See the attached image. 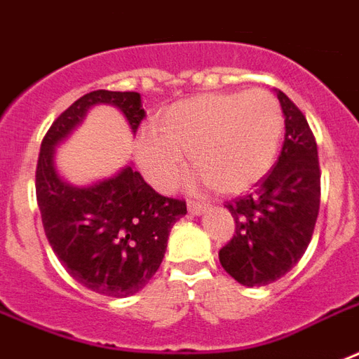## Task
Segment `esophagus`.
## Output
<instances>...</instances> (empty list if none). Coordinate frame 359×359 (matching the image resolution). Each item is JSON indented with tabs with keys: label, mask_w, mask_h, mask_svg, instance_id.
Returning a JSON list of instances; mask_svg holds the SVG:
<instances>
[{
	"label": "esophagus",
	"mask_w": 359,
	"mask_h": 359,
	"mask_svg": "<svg viewBox=\"0 0 359 359\" xmlns=\"http://www.w3.org/2000/svg\"><path fill=\"white\" fill-rule=\"evenodd\" d=\"M187 208H189L191 214H201V212L206 210L205 203H201V201H189L187 203Z\"/></svg>",
	"instance_id": "34e87169"
}]
</instances>
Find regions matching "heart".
<instances>
[{
  "label": "heart",
  "mask_w": 359,
  "mask_h": 359,
  "mask_svg": "<svg viewBox=\"0 0 359 359\" xmlns=\"http://www.w3.org/2000/svg\"><path fill=\"white\" fill-rule=\"evenodd\" d=\"M281 132L283 112L271 91L203 93L168 107L158 126H143L135 154L156 189H176L189 172L191 153L206 183L237 195L268 174Z\"/></svg>",
  "instance_id": "heart-1"
}]
</instances>
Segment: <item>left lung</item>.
<instances>
[{
  "mask_svg": "<svg viewBox=\"0 0 359 359\" xmlns=\"http://www.w3.org/2000/svg\"><path fill=\"white\" fill-rule=\"evenodd\" d=\"M285 141L276 166L255 189L227 201L235 233L219 248V264L235 281L262 287L294 268L310 245L321 198L318 143L304 112L277 90Z\"/></svg>",
  "mask_w": 359,
  "mask_h": 359,
  "instance_id": "left-lung-1",
  "label": "left lung"
}]
</instances>
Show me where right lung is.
I'll use <instances>...</instances> for the list:
<instances>
[{
  "mask_svg": "<svg viewBox=\"0 0 359 359\" xmlns=\"http://www.w3.org/2000/svg\"><path fill=\"white\" fill-rule=\"evenodd\" d=\"M97 103L118 107L133 135L145 118L135 91L97 90L80 97L41 140L36 198L47 241L70 276L99 294L124 298L161 268L170 229L187 214V205L156 193L132 166L91 187H70L57 176L53 147Z\"/></svg>",
  "mask_w": 359,
  "mask_h": 359,
  "instance_id": "right-lung-1",
  "label": "right lung"
}]
</instances>
